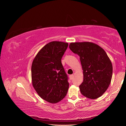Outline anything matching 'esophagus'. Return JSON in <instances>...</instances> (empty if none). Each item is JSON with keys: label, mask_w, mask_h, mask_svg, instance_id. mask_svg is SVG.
<instances>
[{"label": "esophagus", "mask_w": 126, "mask_h": 126, "mask_svg": "<svg viewBox=\"0 0 126 126\" xmlns=\"http://www.w3.org/2000/svg\"><path fill=\"white\" fill-rule=\"evenodd\" d=\"M74 78V75H71L69 76V78L70 80H72Z\"/></svg>", "instance_id": "obj_1"}]
</instances>
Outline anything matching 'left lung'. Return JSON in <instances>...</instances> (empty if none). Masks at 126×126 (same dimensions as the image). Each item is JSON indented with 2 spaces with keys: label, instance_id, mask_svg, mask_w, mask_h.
Listing matches in <instances>:
<instances>
[{
  "label": "left lung",
  "instance_id": "8db88e82",
  "mask_svg": "<svg viewBox=\"0 0 126 126\" xmlns=\"http://www.w3.org/2000/svg\"><path fill=\"white\" fill-rule=\"evenodd\" d=\"M69 48L80 57L83 80L79 86L81 94L95 99L105 93L111 82L112 66L105 51L91 42L71 43Z\"/></svg>",
  "mask_w": 126,
  "mask_h": 126
}]
</instances>
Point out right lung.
I'll list each match as a JSON object with an SVG mask.
<instances>
[{
	"instance_id": "1",
	"label": "right lung",
	"mask_w": 126,
	"mask_h": 126,
	"mask_svg": "<svg viewBox=\"0 0 126 126\" xmlns=\"http://www.w3.org/2000/svg\"><path fill=\"white\" fill-rule=\"evenodd\" d=\"M68 46L64 42H50L40 49L32 63L34 89L42 99L51 104L63 99L69 88L68 76L62 63Z\"/></svg>"
}]
</instances>
